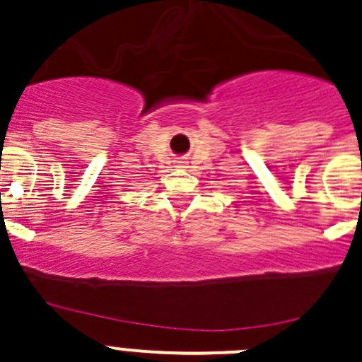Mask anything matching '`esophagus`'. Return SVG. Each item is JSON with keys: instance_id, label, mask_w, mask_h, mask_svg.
Returning <instances> with one entry per match:
<instances>
[{"instance_id": "34e87169", "label": "esophagus", "mask_w": 362, "mask_h": 362, "mask_svg": "<svg viewBox=\"0 0 362 362\" xmlns=\"http://www.w3.org/2000/svg\"><path fill=\"white\" fill-rule=\"evenodd\" d=\"M177 167H181V169H186V162H182V160H180V162H176Z\"/></svg>"}]
</instances>
